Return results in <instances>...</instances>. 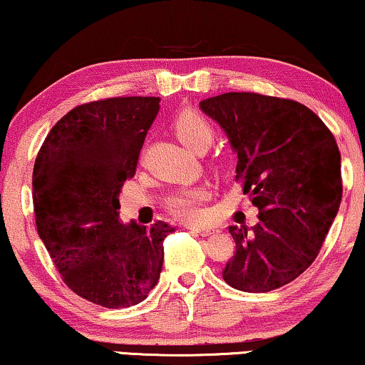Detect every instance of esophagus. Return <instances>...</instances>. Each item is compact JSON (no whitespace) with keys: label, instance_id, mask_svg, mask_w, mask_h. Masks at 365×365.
Instances as JSON below:
<instances>
[{"label":"esophagus","instance_id":"obj_1","mask_svg":"<svg viewBox=\"0 0 365 365\" xmlns=\"http://www.w3.org/2000/svg\"><path fill=\"white\" fill-rule=\"evenodd\" d=\"M194 234L197 235H202V237H207L210 234H214V229H210V227H189Z\"/></svg>","mask_w":365,"mask_h":365}]
</instances>
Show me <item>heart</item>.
Returning a JSON list of instances; mask_svg holds the SVG:
<instances>
[{
	"instance_id": "obj_1",
	"label": "heart",
	"mask_w": 365,
	"mask_h": 365,
	"mask_svg": "<svg viewBox=\"0 0 365 365\" xmlns=\"http://www.w3.org/2000/svg\"><path fill=\"white\" fill-rule=\"evenodd\" d=\"M173 131L184 145L199 151L212 143L214 126L210 121L195 110L186 108L173 118ZM209 191L204 186H191L179 189L168 199V209L176 217L186 222H199L205 217L204 202Z\"/></svg>"
}]
</instances>
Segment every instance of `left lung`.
Returning <instances> with one entry per match:
<instances>
[{
	"label": "left lung",
	"instance_id": "obj_1",
	"mask_svg": "<svg viewBox=\"0 0 365 365\" xmlns=\"http://www.w3.org/2000/svg\"><path fill=\"white\" fill-rule=\"evenodd\" d=\"M200 108L237 151L235 182L258 209L247 232L229 227L235 253L222 278L247 293H267L316 260L342 197L341 153L313 110L289 98L229 92Z\"/></svg>",
	"mask_w": 365,
	"mask_h": 365
}]
</instances>
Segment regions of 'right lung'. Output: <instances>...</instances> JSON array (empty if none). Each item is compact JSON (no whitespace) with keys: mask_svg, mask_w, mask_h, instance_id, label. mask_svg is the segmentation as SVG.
<instances>
[{"mask_svg":"<svg viewBox=\"0 0 365 365\" xmlns=\"http://www.w3.org/2000/svg\"><path fill=\"white\" fill-rule=\"evenodd\" d=\"M158 112V97L82 103L47 133L36 156L33 204L38 234L73 293L103 308L143 301L160 279L163 242L174 232L120 219L118 194L135 176Z\"/></svg>","mask_w":365,"mask_h":365,"instance_id":"obj_1","label":"right lung"}]
</instances>
